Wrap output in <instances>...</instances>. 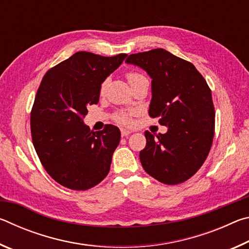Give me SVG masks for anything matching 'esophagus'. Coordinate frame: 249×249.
<instances>
[{
    "instance_id": "esophagus-1",
    "label": "esophagus",
    "mask_w": 249,
    "mask_h": 249,
    "mask_svg": "<svg viewBox=\"0 0 249 249\" xmlns=\"http://www.w3.org/2000/svg\"><path fill=\"white\" fill-rule=\"evenodd\" d=\"M130 133H132V130H129V129H126V128H122V129H121L122 137H125V136H127V135H129Z\"/></svg>"
}]
</instances>
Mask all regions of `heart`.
<instances>
[{"mask_svg":"<svg viewBox=\"0 0 249 249\" xmlns=\"http://www.w3.org/2000/svg\"><path fill=\"white\" fill-rule=\"evenodd\" d=\"M144 79H146L145 75L140 73V72H136V71H130V72L127 73V80H128L129 84H133L135 82L141 81V80H144ZM104 87H105V83L102 84V91L104 89ZM116 120L119 123H122L124 125H128V124H130V122H132L130 117L128 116V114H126V113H121V114L116 116Z\"/></svg>","mask_w":249,"mask_h":249,"instance_id":"obj_1","label":"heart"}]
</instances>
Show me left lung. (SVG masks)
Wrapping results in <instances>:
<instances>
[{"label": "left lung", "mask_w": 249, "mask_h": 249, "mask_svg": "<svg viewBox=\"0 0 249 249\" xmlns=\"http://www.w3.org/2000/svg\"><path fill=\"white\" fill-rule=\"evenodd\" d=\"M126 64L151 78L148 113L168 127L156 136L145 132L142 166L165 184L184 182L203 165L212 146L215 113L208 83L191 62L161 48L129 54Z\"/></svg>", "instance_id": "1"}]
</instances>
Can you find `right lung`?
<instances>
[{
	"label": "right lung",
	"instance_id": "obj_1",
	"mask_svg": "<svg viewBox=\"0 0 249 249\" xmlns=\"http://www.w3.org/2000/svg\"><path fill=\"white\" fill-rule=\"evenodd\" d=\"M126 56L79 52L41 80L31 113L33 144L48 175L66 188L88 190L108 174L120 129L108 124L93 132L83 117L89 105L99 102L101 84Z\"/></svg>",
	"mask_w": 249,
	"mask_h": 249
}]
</instances>
